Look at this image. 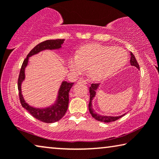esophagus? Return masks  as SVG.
<instances>
[{
  "label": "esophagus",
  "instance_id": "1",
  "mask_svg": "<svg viewBox=\"0 0 159 159\" xmlns=\"http://www.w3.org/2000/svg\"><path fill=\"white\" fill-rule=\"evenodd\" d=\"M78 82H80V83H83V84H87V81L85 80H84V79H80V80H78Z\"/></svg>",
  "mask_w": 159,
  "mask_h": 159
}]
</instances>
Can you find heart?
<instances>
[{
	"instance_id": "b5f03b06",
	"label": "heart",
	"mask_w": 159,
	"mask_h": 159,
	"mask_svg": "<svg viewBox=\"0 0 159 159\" xmlns=\"http://www.w3.org/2000/svg\"><path fill=\"white\" fill-rule=\"evenodd\" d=\"M127 53L125 50L98 44L88 45L82 48L78 55L69 61L72 71L81 73L89 69L90 77L101 80L114 75L125 66Z\"/></svg>"
}]
</instances>
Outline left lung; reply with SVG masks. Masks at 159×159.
Here are the masks:
<instances>
[{"mask_svg":"<svg viewBox=\"0 0 159 159\" xmlns=\"http://www.w3.org/2000/svg\"><path fill=\"white\" fill-rule=\"evenodd\" d=\"M130 56H131V58H130V64L132 66H134L138 68V69H140V66H139V64L138 61H137L135 57L133 55V53H130ZM99 84L98 83H93L91 84V86L90 87V103H89L88 107H89V111H90V114L92 115V116L96 120L99 121H102V122H111V121H114L117 120V119H120L121 116H123L124 115H121V116H102V115L98 114L95 113V111L93 110V106H92V101L93 99V98L95 97V90H97L98 88Z\"/></svg>","mask_w":159,"mask_h":159,"instance_id":"left-lung-1","label":"left lung"}]
</instances>
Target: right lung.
<instances>
[{"label": "right lung", "instance_id": "add662e5", "mask_svg": "<svg viewBox=\"0 0 159 159\" xmlns=\"http://www.w3.org/2000/svg\"><path fill=\"white\" fill-rule=\"evenodd\" d=\"M64 39H57V40H48L39 43L28 53L27 58L24 60L21 65L20 72H19L18 79V90L20 103L23 108H25L32 116L38 119L39 121L45 123H53L58 121L64 116L69 105V93L71 87L73 86V82H62L59 90L58 93V98L56 103L53 106L45 108H36L26 103L21 95V84L25 78V69L28 64V59L30 56L38 53L39 52L44 50H55L61 48V45L64 43Z\"/></svg>", "mask_w": 159, "mask_h": 159}]
</instances>
